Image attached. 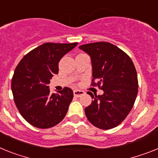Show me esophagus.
<instances>
[{"label":"esophagus","instance_id":"esophagus-1","mask_svg":"<svg viewBox=\"0 0 158 158\" xmlns=\"http://www.w3.org/2000/svg\"><path fill=\"white\" fill-rule=\"evenodd\" d=\"M85 94V92L83 90H74V95L75 97H80V96L83 95Z\"/></svg>","mask_w":158,"mask_h":158}]
</instances>
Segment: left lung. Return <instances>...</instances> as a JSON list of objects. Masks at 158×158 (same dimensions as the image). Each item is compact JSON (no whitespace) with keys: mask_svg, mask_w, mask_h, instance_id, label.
Instances as JSON below:
<instances>
[{"mask_svg":"<svg viewBox=\"0 0 158 158\" xmlns=\"http://www.w3.org/2000/svg\"><path fill=\"white\" fill-rule=\"evenodd\" d=\"M79 48L91 60V85L103 90L102 95L87 92L93 101L85 108L86 116L98 128H114L129 114L138 94V75L134 63L127 53L108 42L87 44Z\"/></svg>","mask_w":158,"mask_h":158,"instance_id":"1","label":"left lung"}]
</instances>
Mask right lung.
Returning a JSON list of instances; mask_svg holds the SVG:
<instances>
[{
  "instance_id": "add662e5",
  "label": "right lung",
  "mask_w": 158,
  "mask_h": 158,
  "mask_svg": "<svg viewBox=\"0 0 158 158\" xmlns=\"http://www.w3.org/2000/svg\"><path fill=\"white\" fill-rule=\"evenodd\" d=\"M78 43H45L23 57L12 79V91L19 112L40 129L52 127L65 117L73 91L64 87L51 94L50 79L59 73V62Z\"/></svg>"
}]
</instances>
